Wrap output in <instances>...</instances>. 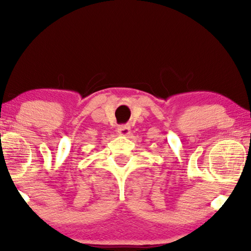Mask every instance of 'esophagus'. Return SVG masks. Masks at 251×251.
<instances>
[{
    "mask_svg": "<svg viewBox=\"0 0 251 251\" xmlns=\"http://www.w3.org/2000/svg\"><path fill=\"white\" fill-rule=\"evenodd\" d=\"M118 132H119V135H121V136H128L130 133V128L128 126H119Z\"/></svg>",
    "mask_w": 251,
    "mask_h": 251,
    "instance_id": "1",
    "label": "esophagus"
}]
</instances>
